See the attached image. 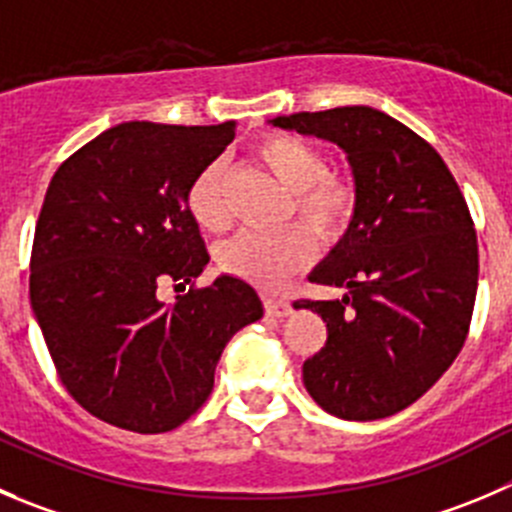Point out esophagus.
Returning a JSON list of instances; mask_svg holds the SVG:
<instances>
[{"label":"esophagus","instance_id":"1","mask_svg":"<svg viewBox=\"0 0 512 512\" xmlns=\"http://www.w3.org/2000/svg\"><path fill=\"white\" fill-rule=\"evenodd\" d=\"M264 309H266V314H271V316H289L291 314L289 301L276 299V296H266Z\"/></svg>","mask_w":512,"mask_h":512}]
</instances>
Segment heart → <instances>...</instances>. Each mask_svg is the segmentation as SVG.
Instances as JSON below:
<instances>
[{
  "mask_svg": "<svg viewBox=\"0 0 512 512\" xmlns=\"http://www.w3.org/2000/svg\"><path fill=\"white\" fill-rule=\"evenodd\" d=\"M261 163L291 191V211L321 238H337L357 213V186L347 175L329 173L324 153L294 135H266L256 145ZM186 206L206 231H226L231 223L223 163L203 165L186 188ZM314 256V238L304 226H286L274 233L243 231L221 243L216 264L223 274L259 286H279L304 269Z\"/></svg>",
  "mask_w": 512,
  "mask_h": 512,
  "instance_id": "b5f03b06",
  "label": "heart"
}]
</instances>
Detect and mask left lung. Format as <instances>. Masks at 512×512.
Here are the masks:
<instances>
[{
    "label": "left lung",
    "mask_w": 512,
    "mask_h": 512,
    "mask_svg": "<svg viewBox=\"0 0 512 512\" xmlns=\"http://www.w3.org/2000/svg\"><path fill=\"white\" fill-rule=\"evenodd\" d=\"M271 123L337 143L359 198L349 231L309 276L347 294L294 301L326 321V344L304 362L306 392L342 420L397 415L447 372L470 332L478 233L465 196L425 138L374 107Z\"/></svg>",
    "instance_id": "1"
}]
</instances>
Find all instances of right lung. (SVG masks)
<instances>
[{
    "label": "right lung",
    "instance_id": "add662e5",
    "mask_svg": "<svg viewBox=\"0 0 512 512\" xmlns=\"http://www.w3.org/2000/svg\"><path fill=\"white\" fill-rule=\"evenodd\" d=\"M236 123L115 125L52 175L34 228L29 301L60 382L82 410L158 435L191 420L228 339L264 316L236 276L198 289L208 264L186 188ZM165 283L189 284L175 305Z\"/></svg>",
    "mask_w": 512,
    "mask_h": 512
}]
</instances>
